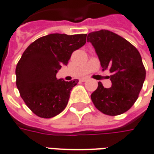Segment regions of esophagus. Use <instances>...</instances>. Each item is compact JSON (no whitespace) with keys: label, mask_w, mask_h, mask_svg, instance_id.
<instances>
[{"label":"esophagus","mask_w":154,"mask_h":154,"mask_svg":"<svg viewBox=\"0 0 154 154\" xmlns=\"http://www.w3.org/2000/svg\"><path fill=\"white\" fill-rule=\"evenodd\" d=\"M87 79H88V78H82V79H80V80H81L82 82H85Z\"/></svg>","instance_id":"34e87169"}]
</instances>
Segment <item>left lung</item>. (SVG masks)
<instances>
[{
    "mask_svg": "<svg viewBox=\"0 0 154 154\" xmlns=\"http://www.w3.org/2000/svg\"><path fill=\"white\" fill-rule=\"evenodd\" d=\"M99 57L103 71L111 73L110 88L98 83L91 94L94 106L103 114L115 116L124 114L137 100L146 71L141 55L136 48L123 37L107 30L94 31L88 35Z\"/></svg>",
    "mask_w": 154,
    "mask_h": 154,
    "instance_id": "left-lung-1",
    "label": "left lung"
}]
</instances>
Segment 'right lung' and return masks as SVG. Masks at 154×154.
Masks as SVG:
<instances>
[{"label": "right lung", "instance_id": "1", "mask_svg": "<svg viewBox=\"0 0 154 154\" xmlns=\"http://www.w3.org/2000/svg\"><path fill=\"white\" fill-rule=\"evenodd\" d=\"M86 34H50L27 47L16 65V86L34 114L44 119L65 109L78 79H58L61 65H67L72 53L86 43Z\"/></svg>", "mask_w": 154, "mask_h": 154}]
</instances>
